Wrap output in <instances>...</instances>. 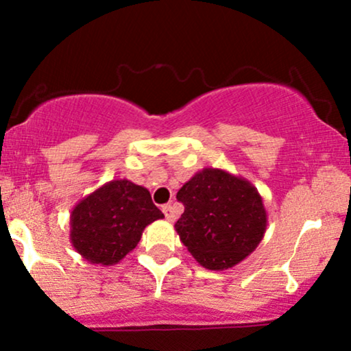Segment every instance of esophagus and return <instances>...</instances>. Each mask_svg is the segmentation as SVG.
Instances as JSON below:
<instances>
[{
  "mask_svg": "<svg viewBox=\"0 0 351 351\" xmlns=\"http://www.w3.org/2000/svg\"><path fill=\"white\" fill-rule=\"evenodd\" d=\"M162 211L165 213V217H167V221H170V223H173V221L176 219L175 209H173L171 204H165V206L162 208Z\"/></svg>",
  "mask_w": 351,
  "mask_h": 351,
  "instance_id": "34e87169",
  "label": "esophagus"
}]
</instances>
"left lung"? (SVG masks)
Instances as JSON below:
<instances>
[{"label":"left lung","instance_id":"1","mask_svg":"<svg viewBox=\"0 0 351 351\" xmlns=\"http://www.w3.org/2000/svg\"><path fill=\"white\" fill-rule=\"evenodd\" d=\"M184 213L175 229L203 267L224 271L244 261L267 229L263 196L245 178L221 168H203L181 186Z\"/></svg>","mask_w":351,"mask_h":351}]
</instances>
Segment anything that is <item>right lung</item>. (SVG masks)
Segmentation results:
<instances>
[{"label":"right lung","instance_id":"add662e5","mask_svg":"<svg viewBox=\"0 0 351 351\" xmlns=\"http://www.w3.org/2000/svg\"><path fill=\"white\" fill-rule=\"evenodd\" d=\"M163 217L147 188L112 180L72 209L71 243L90 264L114 265L134 251L148 224Z\"/></svg>","mask_w":351,"mask_h":351}]
</instances>
